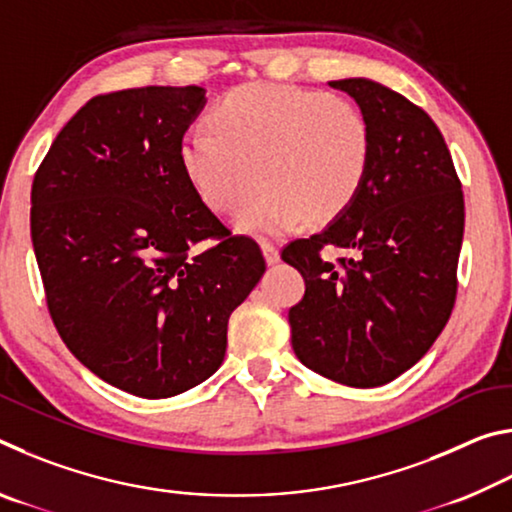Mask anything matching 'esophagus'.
I'll use <instances>...</instances> for the list:
<instances>
[{
  "mask_svg": "<svg viewBox=\"0 0 512 512\" xmlns=\"http://www.w3.org/2000/svg\"><path fill=\"white\" fill-rule=\"evenodd\" d=\"M262 253L266 257V264H277V262H280V248H277L275 244H271V241H262Z\"/></svg>",
  "mask_w": 512,
  "mask_h": 512,
  "instance_id": "34e87169",
  "label": "esophagus"
}]
</instances>
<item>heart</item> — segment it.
Masks as SVG:
<instances>
[{"instance_id":"heart-1","label":"heart","mask_w":512,"mask_h":512,"mask_svg":"<svg viewBox=\"0 0 512 512\" xmlns=\"http://www.w3.org/2000/svg\"><path fill=\"white\" fill-rule=\"evenodd\" d=\"M210 127L180 142V164L198 198L219 214L235 212L241 230L282 235L327 223L352 205L372 160L370 121L336 92L248 83L210 112Z\"/></svg>"}]
</instances>
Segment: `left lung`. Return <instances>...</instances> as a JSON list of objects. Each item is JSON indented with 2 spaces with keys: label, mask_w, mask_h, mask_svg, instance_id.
<instances>
[{
  "label": "left lung",
  "mask_w": 512,
  "mask_h": 512,
  "mask_svg": "<svg viewBox=\"0 0 512 512\" xmlns=\"http://www.w3.org/2000/svg\"><path fill=\"white\" fill-rule=\"evenodd\" d=\"M329 85L366 112L372 160L348 210L282 250L305 277V296L289 309L291 345L318 375L372 388L415 366L452 316L465 203L427 112L368 79Z\"/></svg>",
  "instance_id": "left-lung-1"
}]
</instances>
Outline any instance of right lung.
I'll list each match as a JSON object with an SVG mask.
<instances>
[{
  "mask_svg": "<svg viewBox=\"0 0 512 512\" xmlns=\"http://www.w3.org/2000/svg\"><path fill=\"white\" fill-rule=\"evenodd\" d=\"M203 103L198 85L97 94L31 187V241L60 339L146 400L219 370L228 318L266 271L257 241L232 235L185 178L180 142Z\"/></svg>",
  "mask_w": 512,
  "mask_h": 512,
  "instance_id": "add662e5",
  "label": "right lung"
}]
</instances>
